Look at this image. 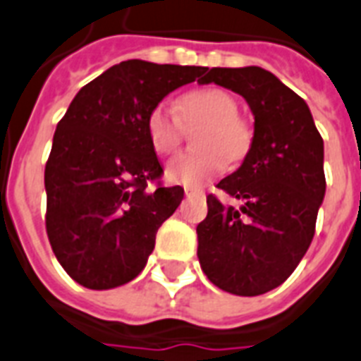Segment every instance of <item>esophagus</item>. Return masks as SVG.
<instances>
[{
    "mask_svg": "<svg viewBox=\"0 0 361 361\" xmlns=\"http://www.w3.org/2000/svg\"><path fill=\"white\" fill-rule=\"evenodd\" d=\"M184 194H186V197H203V192L194 188H184Z\"/></svg>",
    "mask_w": 361,
    "mask_h": 361,
    "instance_id": "34e87169",
    "label": "esophagus"
}]
</instances>
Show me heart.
<instances>
[{
  "label": "heart",
  "mask_w": 361,
  "mask_h": 361,
  "mask_svg": "<svg viewBox=\"0 0 361 361\" xmlns=\"http://www.w3.org/2000/svg\"><path fill=\"white\" fill-rule=\"evenodd\" d=\"M178 117L186 123L207 121L197 135L201 151L183 152L166 164V178L173 184L199 188L227 167L231 160L244 157L250 147V128L238 117L235 97L224 89L203 87L190 91L177 102ZM147 137L158 154H169L180 141V121L166 104H158L147 115Z\"/></svg>",
  "instance_id": "obj_1"
}]
</instances>
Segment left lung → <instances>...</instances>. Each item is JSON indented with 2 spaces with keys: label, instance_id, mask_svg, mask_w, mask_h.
<instances>
[{
  "label": "left lung",
  "instance_id": "obj_1",
  "mask_svg": "<svg viewBox=\"0 0 361 361\" xmlns=\"http://www.w3.org/2000/svg\"><path fill=\"white\" fill-rule=\"evenodd\" d=\"M201 83L240 94L255 123L244 162L218 183L240 207L207 197L199 264L226 293L264 295L295 272L313 240L326 192L324 143L305 100L261 66L210 68Z\"/></svg>",
  "mask_w": 361,
  "mask_h": 361
}]
</instances>
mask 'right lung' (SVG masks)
Wrapping results in <instances>:
<instances>
[{
  "mask_svg": "<svg viewBox=\"0 0 361 361\" xmlns=\"http://www.w3.org/2000/svg\"><path fill=\"white\" fill-rule=\"evenodd\" d=\"M204 72L128 59L80 89L59 121L44 169L46 233L76 283L115 289L145 268L158 227L184 197L180 186L149 188L162 166L147 115Z\"/></svg>",
  "mask_w": 361,
  "mask_h": 361,
  "instance_id": "obj_1",
  "label": "right lung"
}]
</instances>
